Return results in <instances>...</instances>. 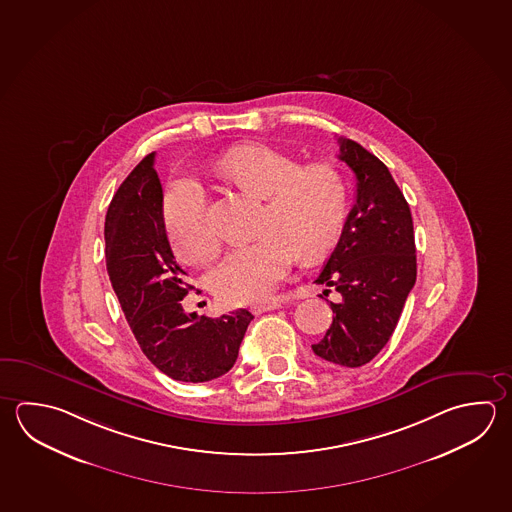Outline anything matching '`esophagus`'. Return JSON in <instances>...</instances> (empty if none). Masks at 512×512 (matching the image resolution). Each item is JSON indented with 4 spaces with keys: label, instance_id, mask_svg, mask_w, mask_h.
I'll return each instance as SVG.
<instances>
[{
    "label": "esophagus",
    "instance_id": "1",
    "mask_svg": "<svg viewBox=\"0 0 512 512\" xmlns=\"http://www.w3.org/2000/svg\"><path fill=\"white\" fill-rule=\"evenodd\" d=\"M281 307L279 303H276V301H272V303H263V305H254V307L251 308L252 312L254 314H263V312H269V310H276V308Z\"/></svg>",
    "mask_w": 512,
    "mask_h": 512
}]
</instances>
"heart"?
<instances>
[{
    "instance_id": "1",
    "label": "heart",
    "mask_w": 512,
    "mask_h": 512,
    "mask_svg": "<svg viewBox=\"0 0 512 512\" xmlns=\"http://www.w3.org/2000/svg\"><path fill=\"white\" fill-rule=\"evenodd\" d=\"M218 173L263 196L258 240L234 249L211 274V289L231 305H261L298 260H319L334 249L346 220V186L332 166H303L269 146H243L218 162ZM164 223L178 258L205 265L220 252L204 187L177 178L164 196Z\"/></svg>"
}]
</instances>
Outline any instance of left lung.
<instances>
[{"label": "left lung", "instance_id": "1", "mask_svg": "<svg viewBox=\"0 0 512 512\" xmlns=\"http://www.w3.org/2000/svg\"><path fill=\"white\" fill-rule=\"evenodd\" d=\"M337 144L354 171L355 204L316 279L341 301H330L334 321L312 350L328 363L357 368L390 341L417 279V256L409 205L390 169L355 140L339 137Z\"/></svg>", "mask_w": 512, "mask_h": 512}]
</instances>
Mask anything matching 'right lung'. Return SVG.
<instances>
[{
    "label": "right lung",
    "instance_id": "right-lung-1",
    "mask_svg": "<svg viewBox=\"0 0 512 512\" xmlns=\"http://www.w3.org/2000/svg\"><path fill=\"white\" fill-rule=\"evenodd\" d=\"M155 153L110 202L104 240L106 269L140 350L158 370L182 382H207L229 372L254 316L240 308L220 317L186 314L182 299L193 289L169 245Z\"/></svg>",
    "mask_w": 512,
    "mask_h": 512
}]
</instances>
